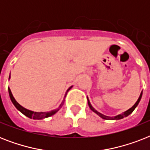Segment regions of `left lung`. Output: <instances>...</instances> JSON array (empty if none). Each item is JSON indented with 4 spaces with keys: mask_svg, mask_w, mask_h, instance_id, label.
<instances>
[{
    "mask_svg": "<svg viewBox=\"0 0 150 150\" xmlns=\"http://www.w3.org/2000/svg\"><path fill=\"white\" fill-rule=\"evenodd\" d=\"M142 92L141 93V94H140L139 97V99H138V100L136 101V103H135V104L133 105L132 107H131L130 109H128V110H126L125 112H124V113H122L121 114H118V115H117V116L115 117H109V116H106V115H103V114H100V112H98L97 110H96L94 109L93 107H92V105L90 104V102H89V99H87L88 100V104H89V108L93 110V111L94 112V113H96L97 115H99V116L100 117H102L103 119H105V120H119V119H121V118H124L125 117H127L128 116L129 114H132L133 112V110L135 109V107H137L138 104H139V103L140 100H141V98H142Z\"/></svg>",
    "mask_w": 150,
    "mask_h": 150,
    "instance_id": "1",
    "label": "left lung"
}]
</instances>
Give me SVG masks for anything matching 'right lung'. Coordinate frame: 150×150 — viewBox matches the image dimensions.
I'll use <instances>...</instances> for the list:
<instances>
[{"instance_id": "add662e5", "label": "right lung", "mask_w": 150, "mask_h": 150, "mask_svg": "<svg viewBox=\"0 0 150 150\" xmlns=\"http://www.w3.org/2000/svg\"><path fill=\"white\" fill-rule=\"evenodd\" d=\"M9 79H10V76H9ZM71 87L72 86H71L70 88L67 90V93H68L71 89ZM8 93H9V96H10V99L11 100L12 103L15 105V107H16V108H17L20 112H21V113H22L24 115H25V116L29 117V118L36 119V120H40V119L46 118V117H50L52 116V115H54V114H56L57 112L61 109V107L63 106V103H64V100H63V102L61 103V104L59 106V107L57 108V109L51 110V111L50 112H34V111H32V110H29L25 109V108H24L23 107H22V106H21V105H20L19 103L15 100V99L14 98V96H13L12 93H11V92L10 88H8ZM67 93H66V94H67ZM66 94H65V96H66Z\"/></svg>"}]
</instances>
